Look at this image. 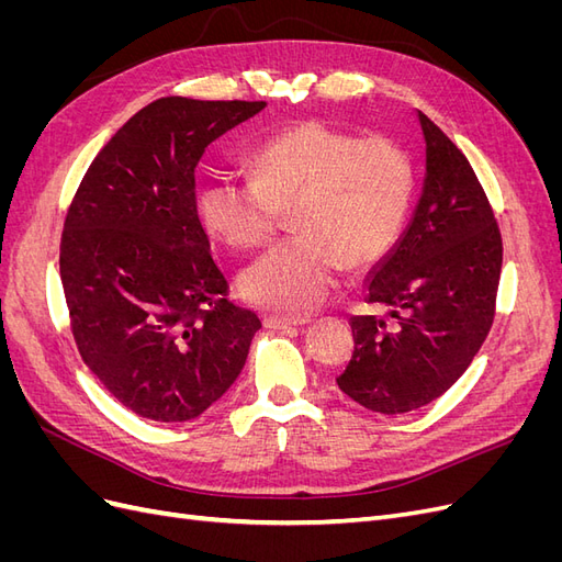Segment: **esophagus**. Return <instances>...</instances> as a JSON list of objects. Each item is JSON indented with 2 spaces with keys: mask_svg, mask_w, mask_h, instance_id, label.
Returning a JSON list of instances; mask_svg holds the SVG:
<instances>
[{
  "mask_svg": "<svg viewBox=\"0 0 562 562\" xmlns=\"http://www.w3.org/2000/svg\"><path fill=\"white\" fill-rule=\"evenodd\" d=\"M307 318H285V316H265V328L271 330H285V328H293V326H304Z\"/></svg>",
  "mask_w": 562,
  "mask_h": 562,
  "instance_id": "esophagus-1",
  "label": "esophagus"
}]
</instances>
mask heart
I'll return each mask as SVG.
<instances>
[{
	"instance_id": "1",
	"label": "heart",
	"mask_w": 562,
	"mask_h": 562,
	"mask_svg": "<svg viewBox=\"0 0 562 562\" xmlns=\"http://www.w3.org/2000/svg\"><path fill=\"white\" fill-rule=\"evenodd\" d=\"M250 180L217 176L199 194V213L232 250L265 246L288 213L295 236L239 277L250 304L307 314L326 302L342 267L361 269L391 250L411 213L415 168L405 147L361 138L328 122L295 124L252 149Z\"/></svg>"
}]
</instances>
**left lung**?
<instances>
[{"mask_svg": "<svg viewBox=\"0 0 562 562\" xmlns=\"http://www.w3.org/2000/svg\"><path fill=\"white\" fill-rule=\"evenodd\" d=\"M427 176L389 258L372 271L353 316V353L337 386L372 413L403 415L443 396L464 375L495 321L502 234L469 159L427 114Z\"/></svg>", "mask_w": 562, "mask_h": 562, "instance_id": "1", "label": "left lung"}]
</instances>
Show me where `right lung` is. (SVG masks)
<instances>
[{
	"label": "right lung",
	"mask_w": 562,
	"mask_h": 562,
	"mask_svg": "<svg viewBox=\"0 0 562 562\" xmlns=\"http://www.w3.org/2000/svg\"><path fill=\"white\" fill-rule=\"evenodd\" d=\"M262 100L159 98L98 151L67 209L60 281L81 361L126 411L187 422L225 394L260 318L227 300L194 171Z\"/></svg>",
	"instance_id": "add662e5"
}]
</instances>
